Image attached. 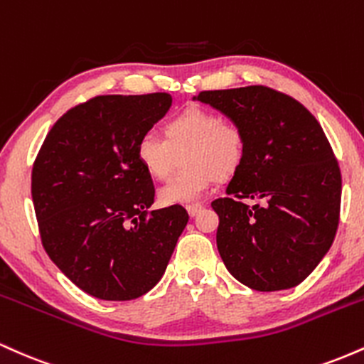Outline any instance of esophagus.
I'll list each match as a JSON object with an SVG mask.
<instances>
[{
  "mask_svg": "<svg viewBox=\"0 0 364 364\" xmlns=\"http://www.w3.org/2000/svg\"><path fill=\"white\" fill-rule=\"evenodd\" d=\"M202 208H203L202 203H190V205L186 207V210L191 217H195L196 214H200V210H202Z\"/></svg>",
  "mask_w": 364,
  "mask_h": 364,
  "instance_id": "34e87169",
  "label": "esophagus"
}]
</instances>
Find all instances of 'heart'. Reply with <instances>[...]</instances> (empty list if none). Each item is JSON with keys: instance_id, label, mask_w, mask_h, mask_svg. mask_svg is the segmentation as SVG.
<instances>
[{"instance_id": "obj_1", "label": "heart", "mask_w": 364, "mask_h": 364, "mask_svg": "<svg viewBox=\"0 0 364 364\" xmlns=\"http://www.w3.org/2000/svg\"><path fill=\"white\" fill-rule=\"evenodd\" d=\"M164 140L145 133L136 141V159L154 179H166L181 154L179 173L159 190L164 205L190 203L198 200L217 178L237 173L246 156V133L235 119L220 118L219 112L191 106L166 121Z\"/></svg>"}]
</instances>
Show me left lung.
<instances>
[{
  "mask_svg": "<svg viewBox=\"0 0 364 364\" xmlns=\"http://www.w3.org/2000/svg\"><path fill=\"white\" fill-rule=\"evenodd\" d=\"M196 99L246 133L243 166L228 195L212 202L224 265L255 291L298 286L339 228L342 176L323 129L301 102L265 85L203 90Z\"/></svg>",
  "mask_w": 364,
  "mask_h": 364,
  "instance_id": "left-lung-1",
  "label": "left lung"
}]
</instances>
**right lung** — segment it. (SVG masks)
<instances>
[{"mask_svg": "<svg viewBox=\"0 0 364 364\" xmlns=\"http://www.w3.org/2000/svg\"><path fill=\"white\" fill-rule=\"evenodd\" d=\"M171 95H97L54 123L32 168L41 240L49 258L87 294L140 298L161 281L188 223L181 205L149 210L152 178L136 141Z\"/></svg>", "mask_w": 364, "mask_h": 364, "instance_id": "add662e5", "label": "right lung"}]
</instances>
